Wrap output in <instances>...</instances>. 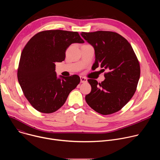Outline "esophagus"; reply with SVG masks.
<instances>
[{
  "mask_svg": "<svg viewBox=\"0 0 160 160\" xmlns=\"http://www.w3.org/2000/svg\"><path fill=\"white\" fill-rule=\"evenodd\" d=\"M80 82H81V83H86L87 82V79L85 77H80Z\"/></svg>",
  "mask_w": 160,
  "mask_h": 160,
  "instance_id": "1",
  "label": "esophagus"
}]
</instances>
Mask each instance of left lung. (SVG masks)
Listing matches in <instances>:
<instances>
[{
	"label": "left lung",
	"instance_id": "left-lung-1",
	"mask_svg": "<svg viewBox=\"0 0 160 160\" xmlns=\"http://www.w3.org/2000/svg\"><path fill=\"white\" fill-rule=\"evenodd\" d=\"M81 35L92 45L96 60L94 70L103 68L105 80L98 83L88 79L91 92L86 95L88 105L103 115L120 111L131 99L138 87L141 68L130 43L120 34L109 31L82 32Z\"/></svg>",
	"mask_w": 160,
	"mask_h": 160
}]
</instances>
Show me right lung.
<instances>
[{"label":"right lung","mask_w":160,"mask_h":160,"mask_svg":"<svg viewBox=\"0 0 160 160\" xmlns=\"http://www.w3.org/2000/svg\"><path fill=\"white\" fill-rule=\"evenodd\" d=\"M73 43H84L77 32L45 30L32 37L22 49L18 80L25 98L38 111H56L79 84L77 75L58 78L55 72V62L64 60L66 50Z\"/></svg>","instance_id":"right-lung-1"}]
</instances>
